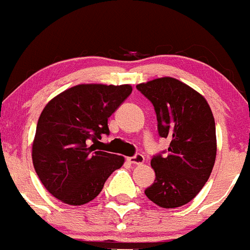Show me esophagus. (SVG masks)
<instances>
[{
	"label": "esophagus",
	"mask_w": 250,
	"mask_h": 250,
	"mask_svg": "<svg viewBox=\"0 0 250 250\" xmlns=\"http://www.w3.org/2000/svg\"><path fill=\"white\" fill-rule=\"evenodd\" d=\"M144 161H145V157L144 154L141 153H136L135 156L129 157V162L134 163V165H141V163H144Z\"/></svg>",
	"instance_id": "obj_1"
}]
</instances>
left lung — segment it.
Instances as JSON below:
<instances>
[{
    "mask_svg": "<svg viewBox=\"0 0 250 250\" xmlns=\"http://www.w3.org/2000/svg\"><path fill=\"white\" fill-rule=\"evenodd\" d=\"M136 88L153 104L159 136L170 140L168 151L152 157L156 179L145 194L161 208H179L199 194L212 172L217 149L212 111L201 94L175 78Z\"/></svg>",
    "mask_w": 250,
    "mask_h": 250,
    "instance_id": "8db88e82",
    "label": "left lung"
}]
</instances>
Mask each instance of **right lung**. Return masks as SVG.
Listing matches in <instances>:
<instances>
[{
  "label": "right lung",
  "mask_w": 250,
  "mask_h": 250,
  "mask_svg": "<svg viewBox=\"0 0 250 250\" xmlns=\"http://www.w3.org/2000/svg\"><path fill=\"white\" fill-rule=\"evenodd\" d=\"M129 84H78L51 99L38 120L32 158L45 189L68 205H84L124 163L96 151L92 142L109 135L108 118L131 94Z\"/></svg>",
  "instance_id": "right-lung-1"
}]
</instances>
